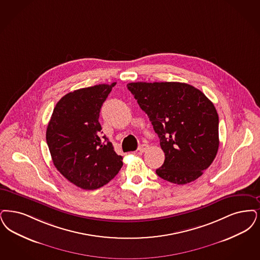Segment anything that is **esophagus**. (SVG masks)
Wrapping results in <instances>:
<instances>
[{
    "mask_svg": "<svg viewBox=\"0 0 260 260\" xmlns=\"http://www.w3.org/2000/svg\"><path fill=\"white\" fill-rule=\"evenodd\" d=\"M148 148H149L148 144H141V145L138 147V150H139L141 153H143V152H145Z\"/></svg>",
    "mask_w": 260,
    "mask_h": 260,
    "instance_id": "34e87169",
    "label": "esophagus"
}]
</instances>
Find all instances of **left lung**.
Segmentation results:
<instances>
[{"instance_id": "1", "label": "left lung", "mask_w": 260, "mask_h": 260, "mask_svg": "<svg viewBox=\"0 0 260 260\" xmlns=\"http://www.w3.org/2000/svg\"><path fill=\"white\" fill-rule=\"evenodd\" d=\"M127 89L148 115L166 159L156 173L177 185L203 174L218 153V115L200 90L180 82H133Z\"/></svg>"}]
</instances>
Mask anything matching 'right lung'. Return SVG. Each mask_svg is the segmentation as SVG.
<instances>
[{"instance_id":"add662e5","label":"right lung","mask_w":260,"mask_h":260,"mask_svg":"<svg viewBox=\"0 0 260 260\" xmlns=\"http://www.w3.org/2000/svg\"><path fill=\"white\" fill-rule=\"evenodd\" d=\"M116 82L67 93L57 103L46 129V141L57 170L76 187L96 189L123 167L99 122L103 104Z\"/></svg>"}]
</instances>
